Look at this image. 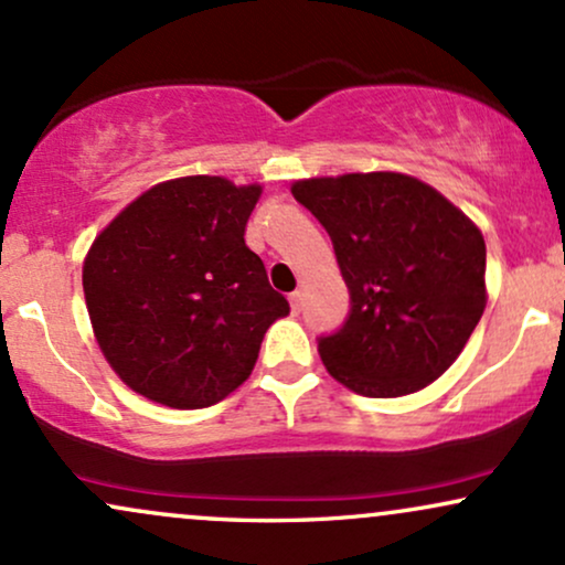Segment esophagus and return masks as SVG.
I'll list each match as a JSON object with an SVG mask.
<instances>
[{"instance_id":"1","label":"esophagus","mask_w":565,"mask_h":565,"mask_svg":"<svg viewBox=\"0 0 565 565\" xmlns=\"http://www.w3.org/2000/svg\"><path fill=\"white\" fill-rule=\"evenodd\" d=\"M289 305H291V313H300V310H302V291H291Z\"/></svg>"}]
</instances>
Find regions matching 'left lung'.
Here are the masks:
<instances>
[{
	"label": "left lung",
	"instance_id": "obj_1",
	"mask_svg": "<svg viewBox=\"0 0 565 565\" xmlns=\"http://www.w3.org/2000/svg\"><path fill=\"white\" fill-rule=\"evenodd\" d=\"M291 196L329 233L350 291L342 327L319 337L329 374L369 398L438 380L483 316L481 231L398 172L300 180Z\"/></svg>",
	"mask_w": 565,
	"mask_h": 565
}]
</instances>
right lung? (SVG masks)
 Returning <instances> with one entry per match:
<instances>
[{"label": "right lung", "instance_id": "right-lung-1", "mask_svg": "<svg viewBox=\"0 0 565 565\" xmlns=\"http://www.w3.org/2000/svg\"><path fill=\"white\" fill-rule=\"evenodd\" d=\"M260 185L180 178L153 185L95 238L82 284L97 345L135 393L174 408L223 401L289 313L244 244Z\"/></svg>", "mask_w": 565, "mask_h": 565}]
</instances>
